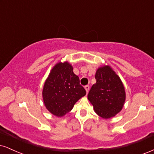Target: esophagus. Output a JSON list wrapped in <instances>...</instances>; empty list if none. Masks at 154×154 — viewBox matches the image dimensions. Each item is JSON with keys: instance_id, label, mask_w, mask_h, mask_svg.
I'll return each mask as SVG.
<instances>
[{"instance_id": "1", "label": "esophagus", "mask_w": 154, "mask_h": 154, "mask_svg": "<svg viewBox=\"0 0 154 154\" xmlns=\"http://www.w3.org/2000/svg\"><path fill=\"white\" fill-rule=\"evenodd\" d=\"M89 88H90V87H89L88 85H86V86H85V89H86V93H87V94H88V91H89Z\"/></svg>"}]
</instances>
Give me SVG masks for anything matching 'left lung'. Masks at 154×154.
Wrapping results in <instances>:
<instances>
[{"label":"left lung","mask_w":154,"mask_h":154,"mask_svg":"<svg viewBox=\"0 0 154 154\" xmlns=\"http://www.w3.org/2000/svg\"><path fill=\"white\" fill-rule=\"evenodd\" d=\"M95 78L96 83L91 88L88 99L99 116L106 119L115 116L126 100L122 81L109 66L98 68Z\"/></svg>","instance_id":"left-lung-1"}]
</instances>
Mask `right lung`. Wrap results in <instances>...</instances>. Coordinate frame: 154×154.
I'll return each instance as SVG.
<instances>
[{"instance_id":"1","label":"right lung","mask_w":154,"mask_h":154,"mask_svg":"<svg viewBox=\"0 0 154 154\" xmlns=\"http://www.w3.org/2000/svg\"><path fill=\"white\" fill-rule=\"evenodd\" d=\"M86 94L80 80L68 62H59L52 68L45 81L43 99L48 111L58 117L71 111L74 104Z\"/></svg>"}]
</instances>
